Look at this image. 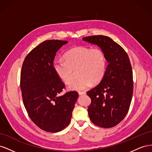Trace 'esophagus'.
Returning a JSON list of instances; mask_svg holds the SVG:
<instances>
[{"instance_id": "obj_1", "label": "esophagus", "mask_w": 152, "mask_h": 152, "mask_svg": "<svg viewBox=\"0 0 152 152\" xmlns=\"http://www.w3.org/2000/svg\"><path fill=\"white\" fill-rule=\"evenodd\" d=\"M86 93H85V92H81V91H79V95H84V94H86Z\"/></svg>"}]
</instances>
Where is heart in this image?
I'll use <instances>...</instances> for the list:
<instances>
[{"label": "heart", "mask_w": 152, "mask_h": 152, "mask_svg": "<svg viewBox=\"0 0 152 152\" xmlns=\"http://www.w3.org/2000/svg\"><path fill=\"white\" fill-rule=\"evenodd\" d=\"M64 61L55 60L54 70L65 84L72 81L75 72L79 77L68 86L69 89L77 91L87 89L103 79L107 68L104 52L98 48L77 46L69 49L63 56Z\"/></svg>", "instance_id": "b5f03b06"}]
</instances>
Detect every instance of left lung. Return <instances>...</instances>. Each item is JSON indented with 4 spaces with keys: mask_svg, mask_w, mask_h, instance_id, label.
Listing matches in <instances>:
<instances>
[{
    "mask_svg": "<svg viewBox=\"0 0 152 152\" xmlns=\"http://www.w3.org/2000/svg\"><path fill=\"white\" fill-rule=\"evenodd\" d=\"M82 39L99 47L108 63L100 83L87 92L91 99L89 118L96 126L112 127L126 117L132 100L133 79L129 58L125 50L108 37L93 35Z\"/></svg>",
    "mask_w": 152,
    "mask_h": 152,
    "instance_id": "1",
    "label": "left lung"
}]
</instances>
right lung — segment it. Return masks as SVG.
I'll return each mask as SVG.
<instances>
[{
  "label": "right lung",
  "mask_w": 152,
  "mask_h": 152,
  "mask_svg": "<svg viewBox=\"0 0 152 152\" xmlns=\"http://www.w3.org/2000/svg\"><path fill=\"white\" fill-rule=\"evenodd\" d=\"M66 40H48L32 49L23 63L20 87L23 104L31 120L41 129L57 132L70 122L79 97L76 91L59 96L65 88L53 68L56 53Z\"/></svg>",
  "instance_id": "1"
}]
</instances>
